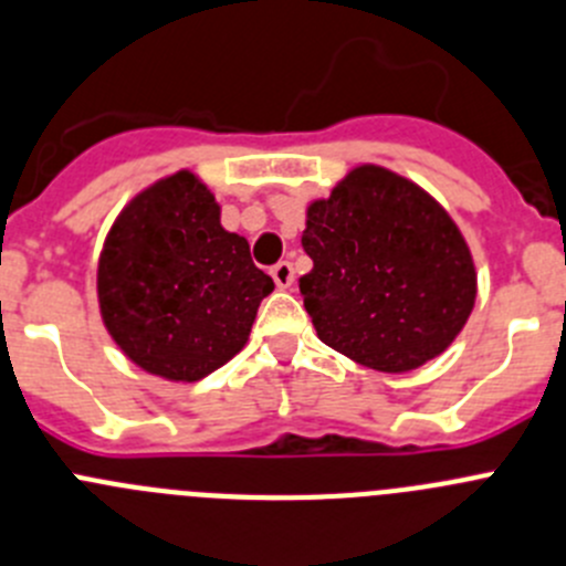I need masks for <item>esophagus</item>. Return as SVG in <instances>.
Wrapping results in <instances>:
<instances>
[{
    "mask_svg": "<svg viewBox=\"0 0 566 566\" xmlns=\"http://www.w3.org/2000/svg\"><path fill=\"white\" fill-rule=\"evenodd\" d=\"M271 276H273V282H276V287H282V290L293 287V282H295V271L290 262H279V265H273Z\"/></svg>",
    "mask_w": 566,
    "mask_h": 566,
    "instance_id": "34e87169",
    "label": "esophagus"
}]
</instances>
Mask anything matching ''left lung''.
Masks as SVG:
<instances>
[{"instance_id": "8db88e82", "label": "left lung", "mask_w": 566, "mask_h": 566, "mask_svg": "<svg viewBox=\"0 0 566 566\" xmlns=\"http://www.w3.org/2000/svg\"><path fill=\"white\" fill-rule=\"evenodd\" d=\"M298 279L326 346L385 374L424 366L463 329L478 295L467 240L436 198L363 164L307 209Z\"/></svg>"}]
</instances>
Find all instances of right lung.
I'll return each mask as SVG.
<instances>
[{
	"label": "right lung",
	"instance_id": "right-lung-1",
	"mask_svg": "<svg viewBox=\"0 0 566 566\" xmlns=\"http://www.w3.org/2000/svg\"><path fill=\"white\" fill-rule=\"evenodd\" d=\"M273 279L248 240L220 226L214 195L189 170L136 195L97 265L103 324L147 374L198 382L245 346Z\"/></svg>",
	"mask_w": 566,
	"mask_h": 566
}]
</instances>
